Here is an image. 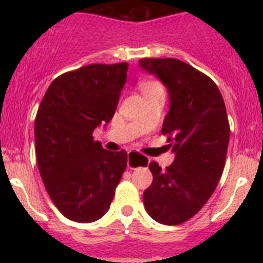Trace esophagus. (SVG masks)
<instances>
[{"instance_id": "obj_1", "label": "esophagus", "mask_w": 263, "mask_h": 263, "mask_svg": "<svg viewBox=\"0 0 263 263\" xmlns=\"http://www.w3.org/2000/svg\"><path fill=\"white\" fill-rule=\"evenodd\" d=\"M148 164V160L146 159V158H142V157H133L132 154L127 155V167L132 170L137 168V167H141V166H147Z\"/></svg>"}]
</instances>
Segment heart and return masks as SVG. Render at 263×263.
<instances>
[{"label":"heart","instance_id":"b5f03b06","mask_svg":"<svg viewBox=\"0 0 263 263\" xmlns=\"http://www.w3.org/2000/svg\"><path fill=\"white\" fill-rule=\"evenodd\" d=\"M155 89H162L160 88L159 84H157V83H145V84H142V90L143 92H150V90H155Z\"/></svg>","mask_w":263,"mask_h":263}]
</instances>
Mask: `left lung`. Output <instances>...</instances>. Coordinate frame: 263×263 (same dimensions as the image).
<instances>
[{
    "label": "left lung",
    "instance_id": "obj_1",
    "mask_svg": "<svg viewBox=\"0 0 263 263\" xmlns=\"http://www.w3.org/2000/svg\"><path fill=\"white\" fill-rule=\"evenodd\" d=\"M139 67L167 88L162 133L171 136L167 146L175 154L166 170L150 163L143 205L155 221L179 225L203 208L221 178L231 133L227 109L217 85L182 60L141 59Z\"/></svg>",
    "mask_w": 263,
    "mask_h": 263
}]
</instances>
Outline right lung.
I'll list each match as a JSON object with an SVG mask.
<instances>
[{"mask_svg": "<svg viewBox=\"0 0 263 263\" xmlns=\"http://www.w3.org/2000/svg\"><path fill=\"white\" fill-rule=\"evenodd\" d=\"M129 64H89L51 83L36 113L38 168L58 210L76 222L108 212L127 164L125 150L110 153L95 142L117 109Z\"/></svg>", "mask_w": 263, "mask_h": 263, "instance_id": "right-lung-1", "label": "right lung"}]
</instances>
